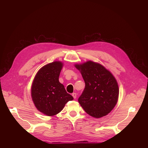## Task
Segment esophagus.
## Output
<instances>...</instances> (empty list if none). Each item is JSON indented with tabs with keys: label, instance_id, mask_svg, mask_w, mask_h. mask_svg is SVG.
<instances>
[{
	"label": "esophagus",
	"instance_id": "34e87169",
	"mask_svg": "<svg viewBox=\"0 0 148 148\" xmlns=\"http://www.w3.org/2000/svg\"><path fill=\"white\" fill-rule=\"evenodd\" d=\"M72 95H73V98H74V99H75V98H77V94H76V93H73V94H72Z\"/></svg>",
	"mask_w": 148,
	"mask_h": 148
}]
</instances>
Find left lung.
I'll return each instance as SVG.
<instances>
[{"instance_id":"left-lung-1","label":"left lung","mask_w":148,"mask_h":148,"mask_svg":"<svg viewBox=\"0 0 148 148\" xmlns=\"http://www.w3.org/2000/svg\"><path fill=\"white\" fill-rule=\"evenodd\" d=\"M85 82V88L78 98L82 108L90 115L98 118L114 108L119 95L117 82L112 74L98 63L89 61L75 65Z\"/></svg>"}]
</instances>
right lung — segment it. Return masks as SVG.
<instances>
[{
	"label": "right lung",
	"mask_w": 148,
	"mask_h": 148,
	"mask_svg": "<svg viewBox=\"0 0 148 148\" xmlns=\"http://www.w3.org/2000/svg\"><path fill=\"white\" fill-rule=\"evenodd\" d=\"M62 62L54 61L37 72L32 87V97L37 109L47 116L59 113L66 103L73 99L58 81Z\"/></svg>",
	"instance_id": "obj_1"
}]
</instances>
